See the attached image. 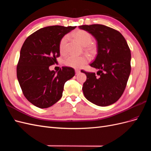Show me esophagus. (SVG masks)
<instances>
[{"label":"esophagus","instance_id":"34e87169","mask_svg":"<svg viewBox=\"0 0 151 151\" xmlns=\"http://www.w3.org/2000/svg\"><path fill=\"white\" fill-rule=\"evenodd\" d=\"M75 72H76V75H78L80 73V70L78 69H76Z\"/></svg>","mask_w":151,"mask_h":151}]
</instances>
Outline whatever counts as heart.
<instances>
[{
	"label": "heart",
	"mask_w": 151,
	"mask_h": 151,
	"mask_svg": "<svg viewBox=\"0 0 151 151\" xmlns=\"http://www.w3.org/2000/svg\"><path fill=\"white\" fill-rule=\"evenodd\" d=\"M74 37L79 42L84 46L87 51L90 53H94L95 48L93 45L91 44L93 41V38L91 35L88 31L84 30H78L73 33ZM69 39V36L68 35H65L61 39L60 44H59V49L62 53H65L67 52V42ZM89 62V58L84 55H76L70 54L65 58L64 63L68 67L74 68H79L84 65L86 63Z\"/></svg>",
	"instance_id": "obj_1"
}]
</instances>
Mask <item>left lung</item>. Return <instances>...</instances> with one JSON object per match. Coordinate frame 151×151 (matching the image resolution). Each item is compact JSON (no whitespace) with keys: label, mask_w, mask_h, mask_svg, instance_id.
Segmentation results:
<instances>
[{"label":"left lung","mask_w":151,"mask_h":151,"mask_svg":"<svg viewBox=\"0 0 151 151\" xmlns=\"http://www.w3.org/2000/svg\"><path fill=\"white\" fill-rule=\"evenodd\" d=\"M97 41V55L90 66L95 73L81 70L87 76L83 91L86 98L99 106L116 102L126 88L130 74L131 53L125 38L118 31L102 24L79 26Z\"/></svg>","instance_id":"left-lung-1"}]
</instances>
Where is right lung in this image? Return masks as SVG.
<instances>
[{
  "label": "right lung",
  "instance_id": "1",
  "mask_svg": "<svg viewBox=\"0 0 151 151\" xmlns=\"http://www.w3.org/2000/svg\"><path fill=\"white\" fill-rule=\"evenodd\" d=\"M76 26H51L41 28L26 38L20 52L17 77L22 93L40 108H47L62 96L63 86L75 75L72 67H63L58 72L49 67L60 56L59 44Z\"/></svg>",
  "mask_w": 151,
  "mask_h": 151
}]
</instances>
